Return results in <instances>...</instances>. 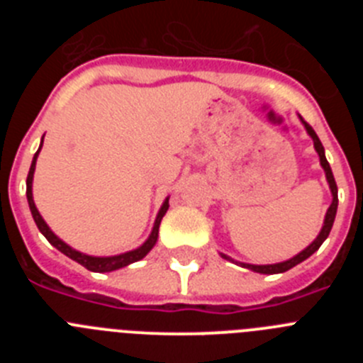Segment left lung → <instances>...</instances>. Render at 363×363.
<instances>
[{
    "mask_svg": "<svg viewBox=\"0 0 363 363\" xmlns=\"http://www.w3.org/2000/svg\"><path fill=\"white\" fill-rule=\"evenodd\" d=\"M300 121L303 123V127H306L307 134H309L311 138H313V143H314V150L318 152V158H320V165H322L323 172H325V178H327V184H329V189H331V194H333V201L331 205H329V209H327L325 213V218H323V225H322V230L318 233V236L313 240V242L309 243V245L303 249L301 252H298L296 256H293V258L285 259V262H278V264H269V265H255V264H242V262H236V259H233L230 256L223 255V252H220L221 258L229 259V262H234V264L242 265V267L249 269V271H255V272H259V274H278V272H285L289 271V269H293L294 265L301 264L303 259L309 258L311 255H314V252L318 251L320 245H322L323 242L327 240V236H329V233H331L333 229V223H335V218H336V209H338V187H336V182H335V176H333V171H331V165H329V162H327L325 158V150H323V145L322 142H320V138L316 136V133L313 130V127L311 125H307L306 121H303V118L300 116Z\"/></svg>",
    "mask_w": 363,
    "mask_h": 363,
    "instance_id": "1",
    "label": "left lung"
}]
</instances>
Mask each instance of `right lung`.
Returning <instances> with one entry per match:
<instances>
[{"label":"right lung","mask_w":363,"mask_h":363,"mask_svg":"<svg viewBox=\"0 0 363 363\" xmlns=\"http://www.w3.org/2000/svg\"><path fill=\"white\" fill-rule=\"evenodd\" d=\"M41 145H43V140H41L38 152L34 154V158H32L30 171H28V176H27V201H28V207H30L32 218H34L38 229H40V233L43 234L45 238L49 240V242L52 243L54 247H56L57 251H62L63 255L69 256L70 259L78 262L79 265H83V267L89 269V271H92V272L116 271V269L127 267V265L134 264V262H138V259L145 258V256L150 252V249H152V247L156 245V242H158L160 223H162V218L165 216L167 209H169V196L165 198L163 205L160 207L158 216H156V220H154V227H152V230H150L149 238H147L145 242L142 243V245L138 247V249H133V251L121 252V255H114V256H91V255H85V252H79V251H76V249H72L70 245H67V243L63 242L62 238H57L56 234L52 233V229L47 225V221L41 218L40 211H38L36 203H34V196H32V179H34V171H36V160H38V154H40V150H41Z\"/></svg>","instance_id":"add662e5"}]
</instances>
